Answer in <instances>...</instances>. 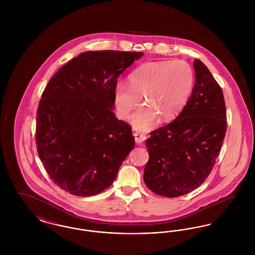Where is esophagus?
I'll list each match as a JSON object with an SVG mask.
<instances>
[{"label": "esophagus", "instance_id": "obj_1", "mask_svg": "<svg viewBox=\"0 0 255 255\" xmlns=\"http://www.w3.org/2000/svg\"><path fill=\"white\" fill-rule=\"evenodd\" d=\"M133 136H134V140L136 143L141 144L143 143V141L146 139V136L143 133H133Z\"/></svg>", "mask_w": 255, "mask_h": 255}]
</instances>
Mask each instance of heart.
<instances>
[{
  "label": "heart",
  "instance_id": "b5f03b06",
  "mask_svg": "<svg viewBox=\"0 0 255 255\" xmlns=\"http://www.w3.org/2000/svg\"><path fill=\"white\" fill-rule=\"evenodd\" d=\"M193 84V70L186 61L146 62L130 73L129 86H116L114 99L118 115L123 120L129 119L142 97L145 105L133 114L132 124L136 130H148L158 118L168 122L180 114Z\"/></svg>",
  "mask_w": 255,
  "mask_h": 255
}]
</instances>
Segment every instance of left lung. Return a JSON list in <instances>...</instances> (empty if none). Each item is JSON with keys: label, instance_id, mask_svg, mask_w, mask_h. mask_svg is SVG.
I'll return each mask as SVG.
<instances>
[{"label": "left lung", "instance_id": "obj_1", "mask_svg": "<svg viewBox=\"0 0 255 255\" xmlns=\"http://www.w3.org/2000/svg\"><path fill=\"white\" fill-rule=\"evenodd\" d=\"M193 64L196 83L186 105L146 139L149 160L143 180L151 191L167 198L187 194L206 181L228 126L221 87L202 61Z\"/></svg>", "mask_w": 255, "mask_h": 255}]
</instances>
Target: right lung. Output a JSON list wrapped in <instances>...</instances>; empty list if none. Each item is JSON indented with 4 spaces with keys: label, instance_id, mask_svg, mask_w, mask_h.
<instances>
[{
    "label": "right lung",
    "instance_id": "add662e5",
    "mask_svg": "<svg viewBox=\"0 0 255 255\" xmlns=\"http://www.w3.org/2000/svg\"><path fill=\"white\" fill-rule=\"evenodd\" d=\"M142 52L86 51L55 73L36 115V146L49 177L75 196L112 185L134 147L132 128L114 112L118 77Z\"/></svg>",
    "mask_w": 255,
    "mask_h": 255
}]
</instances>
